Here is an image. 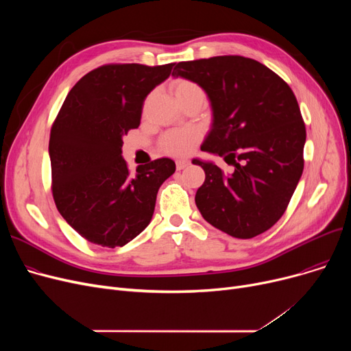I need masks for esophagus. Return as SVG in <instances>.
Masks as SVG:
<instances>
[{
    "mask_svg": "<svg viewBox=\"0 0 351 351\" xmlns=\"http://www.w3.org/2000/svg\"><path fill=\"white\" fill-rule=\"evenodd\" d=\"M189 166V160H176V169L182 171Z\"/></svg>",
    "mask_w": 351,
    "mask_h": 351,
    "instance_id": "1",
    "label": "esophagus"
}]
</instances>
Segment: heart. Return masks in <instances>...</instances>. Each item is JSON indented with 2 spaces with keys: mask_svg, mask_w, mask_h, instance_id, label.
<instances>
[{
  "mask_svg": "<svg viewBox=\"0 0 351 351\" xmlns=\"http://www.w3.org/2000/svg\"><path fill=\"white\" fill-rule=\"evenodd\" d=\"M173 94L178 102H183L191 98H204L205 99V90L199 84L180 78L172 84ZM199 143V134L193 129L183 128V129H171V131L165 132L159 139L160 149L172 156L183 158L191 155L195 147Z\"/></svg>",
  "mask_w": 351,
  "mask_h": 351,
  "instance_id": "b5f03b06",
  "label": "heart"
}]
</instances>
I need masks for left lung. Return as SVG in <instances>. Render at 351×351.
<instances>
[{"label":"left lung","instance_id":"8db88e82","mask_svg":"<svg viewBox=\"0 0 351 351\" xmlns=\"http://www.w3.org/2000/svg\"><path fill=\"white\" fill-rule=\"evenodd\" d=\"M172 75L206 90L213 126L200 149L234 166L228 176L213 163L193 160L206 175L195 197L202 216L239 239L266 232L286 212L304 168L306 126L291 88L241 55L178 62Z\"/></svg>","mask_w":351,"mask_h":351}]
</instances>
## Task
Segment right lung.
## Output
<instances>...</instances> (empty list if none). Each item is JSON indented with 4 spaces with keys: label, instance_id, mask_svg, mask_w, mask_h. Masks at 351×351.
Here are the masks:
<instances>
[{
    "label": "right lung",
    "instance_id": "right-lung-1",
    "mask_svg": "<svg viewBox=\"0 0 351 351\" xmlns=\"http://www.w3.org/2000/svg\"><path fill=\"white\" fill-rule=\"evenodd\" d=\"M175 64H106L66 95L49 134L51 191L61 216L88 242L118 247L149 225L156 195L176 166L169 158L131 172L122 135L141 123L147 94Z\"/></svg>",
    "mask_w": 351,
    "mask_h": 351
}]
</instances>
